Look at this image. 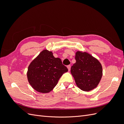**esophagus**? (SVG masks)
Wrapping results in <instances>:
<instances>
[{"label":"esophagus","instance_id":"obj_1","mask_svg":"<svg viewBox=\"0 0 124 124\" xmlns=\"http://www.w3.org/2000/svg\"><path fill=\"white\" fill-rule=\"evenodd\" d=\"M67 68L68 69V70H69V71H70V68H71V66H70V65L67 66Z\"/></svg>","mask_w":124,"mask_h":124}]
</instances>
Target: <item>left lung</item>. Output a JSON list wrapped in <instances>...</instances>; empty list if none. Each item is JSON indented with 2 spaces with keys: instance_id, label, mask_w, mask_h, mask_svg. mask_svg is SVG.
<instances>
[{
  "instance_id": "obj_1",
  "label": "left lung",
  "mask_w": 124,
  "mask_h": 124,
  "mask_svg": "<svg viewBox=\"0 0 124 124\" xmlns=\"http://www.w3.org/2000/svg\"><path fill=\"white\" fill-rule=\"evenodd\" d=\"M76 62L71 68V73L78 87L85 92L95 88L102 76L100 62L87 52L77 51Z\"/></svg>"
}]
</instances>
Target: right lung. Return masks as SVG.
<instances>
[{
  "label": "right lung",
  "mask_w": 124,
  "mask_h": 124,
  "mask_svg": "<svg viewBox=\"0 0 124 124\" xmlns=\"http://www.w3.org/2000/svg\"><path fill=\"white\" fill-rule=\"evenodd\" d=\"M68 71L61 59L55 58L52 52L44 50L30 63L27 76L33 89L47 93L53 89L60 78Z\"/></svg>",
  "instance_id": "obj_1"
}]
</instances>
